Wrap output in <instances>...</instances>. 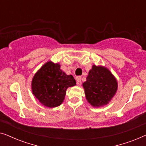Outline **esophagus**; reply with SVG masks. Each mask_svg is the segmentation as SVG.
Masks as SVG:
<instances>
[{
  "instance_id": "1",
  "label": "esophagus",
  "mask_w": 146,
  "mask_h": 146,
  "mask_svg": "<svg viewBox=\"0 0 146 146\" xmlns=\"http://www.w3.org/2000/svg\"><path fill=\"white\" fill-rule=\"evenodd\" d=\"M81 76H77L76 78V84L77 85H80V82H81Z\"/></svg>"
}]
</instances>
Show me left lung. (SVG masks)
<instances>
[{
	"mask_svg": "<svg viewBox=\"0 0 146 146\" xmlns=\"http://www.w3.org/2000/svg\"><path fill=\"white\" fill-rule=\"evenodd\" d=\"M88 102L94 107L107 104L116 92V80L106 68L94 65L83 83Z\"/></svg>",
	"mask_w": 146,
	"mask_h": 146,
	"instance_id": "8db88e82",
	"label": "left lung"
}]
</instances>
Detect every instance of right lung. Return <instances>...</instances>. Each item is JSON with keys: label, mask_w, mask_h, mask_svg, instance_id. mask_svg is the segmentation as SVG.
I'll list each match as a JSON object with an SVG mask.
<instances>
[{"label": "right lung", "mask_w": 146, "mask_h": 146, "mask_svg": "<svg viewBox=\"0 0 146 146\" xmlns=\"http://www.w3.org/2000/svg\"><path fill=\"white\" fill-rule=\"evenodd\" d=\"M75 85L74 77L62 71L58 64L48 62L34 76L32 90L44 106L55 108L62 103L68 88Z\"/></svg>", "instance_id": "obj_1"}]
</instances>
